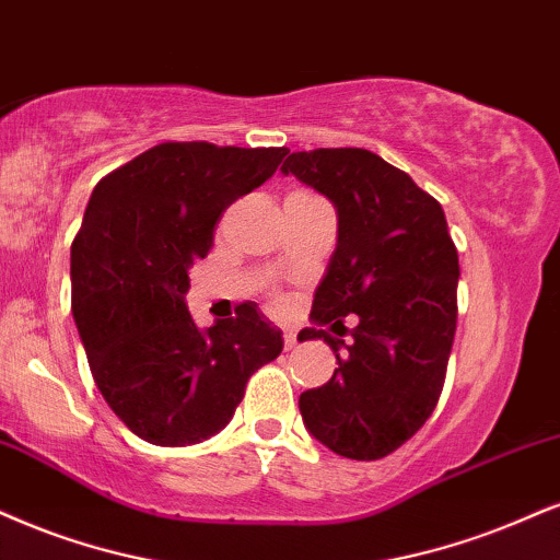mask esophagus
<instances>
[{
  "mask_svg": "<svg viewBox=\"0 0 560 560\" xmlns=\"http://www.w3.org/2000/svg\"><path fill=\"white\" fill-rule=\"evenodd\" d=\"M282 340H285V350H293L295 345H299V332H295V329H285Z\"/></svg>",
  "mask_w": 560,
  "mask_h": 560,
  "instance_id": "34e87169",
  "label": "esophagus"
}]
</instances>
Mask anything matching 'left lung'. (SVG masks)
<instances>
[{
	"label": "left lung",
	"mask_w": 560,
	"mask_h": 560,
	"mask_svg": "<svg viewBox=\"0 0 560 560\" xmlns=\"http://www.w3.org/2000/svg\"><path fill=\"white\" fill-rule=\"evenodd\" d=\"M282 174L337 207V248L299 340L324 337L337 355L327 384L299 399L316 441L348 459H382L431 418L457 329V246L428 191L363 148L291 153ZM350 318L353 330L343 327Z\"/></svg>",
	"instance_id": "8db88e82"
}]
</instances>
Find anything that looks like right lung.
Masks as SVG:
<instances>
[{"label": "right lung", "instance_id": "obj_1", "mask_svg": "<svg viewBox=\"0 0 560 560\" xmlns=\"http://www.w3.org/2000/svg\"><path fill=\"white\" fill-rule=\"evenodd\" d=\"M285 148L161 142L95 184L72 241V314L103 399L135 436L197 444L233 418L282 332L241 303L199 329L184 303L223 212L278 171Z\"/></svg>", "mask_w": 560, "mask_h": 560}]
</instances>
